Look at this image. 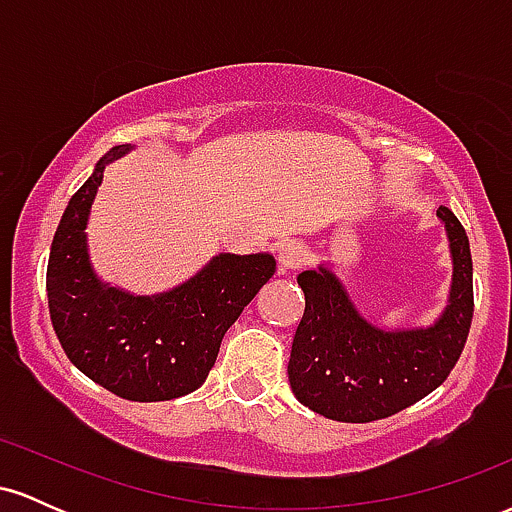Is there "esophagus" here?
I'll return each instance as SVG.
<instances>
[{"mask_svg": "<svg viewBox=\"0 0 512 512\" xmlns=\"http://www.w3.org/2000/svg\"><path fill=\"white\" fill-rule=\"evenodd\" d=\"M305 262V250L303 245L298 243H281L279 248H276V264H279V272L286 274V272H296L298 267Z\"/></svg>", "mask_w": 512, "mask_h": 512, "instance_id": "esophagus-1", "label": "esophagus"}]
</instances>
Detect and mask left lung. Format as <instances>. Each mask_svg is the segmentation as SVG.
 I'll return each mask as SVG.
<instances>
[{
  "mask_svg": "<svg viewBox=\"0 0 512 512\" xmlns=\"http://www.w3.org/2000/svg\"><path fill=\"white\" fill-rule=\"evenodd\" d=\"M448 236V303L431 325L385 327L351 298L330 262L298 274L305 313L293 337L289 383L303 407L344 424L385 419L431 395L455 368L472 327V252L462 223L438 209Z\"/></svg>",
  "mask_w": 512,
  "mask_h": 512,
  "instance_id": "obj_1",
  "label": "left lung"
}]
</instances>
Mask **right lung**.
<instances>
[{
	"label": "right lung",
	"instance_id": "1",
	"mask_svg": "<svg viewBox=\"0 0 512 512\" xmlns=\"http://www.w3.org/2000/svg\"><path fill=\"white\" fill-rule=\"evenodd\" d=\"M129 151L113 146L64 209L48 262L50 320L64 354L93 383L132 402H166L207 380L223 334L276 262L269 252H219L190 279L151 296L103 281L86 228L105 168Z\"/></svg>",
	"mask_w": 512,
	"mask_h": 512
}]
</instances>
